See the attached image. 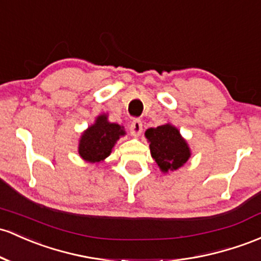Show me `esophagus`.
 I'll return each instance as SVG.
<instances>
[{
  "instance_id": "34e87169",
  "label": "esophagus",
  "mask_w": 261,
  "mask_h": 261,
  "mask_svg": "<svg viewBox=\"0 0 261 261\" xmlns=\"http://www.w3.org/2000/svg\"><path fill=\"white\" fill-rule=\"evenodd\" d=\"M130 130L133 135H140L142 133V121L140 119H134L131 121Z\"/></svg>"
}]
</instances>
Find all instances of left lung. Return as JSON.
<instances>
[{
    "instance_id": "1",
    "label": "left lung",
    "mask_w": 261,
    "mask_h": 261,
    "mask_svg": "<svg viewBox=\"0 0 261 261\" xmlns=\"http://www.w3.org/2000/svg\"><path fill=\"white\" fill-rule=\"evenodd\" d=\"M150 141L151 154L163 172L179 168L190 159V147L172 125H161L145 133Z\"/></svg>"
}]
</instances>
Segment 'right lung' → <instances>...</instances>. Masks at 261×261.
Returning <instances> with one entry per match:
<instances>
[{"instance_id":"add662e5","label":"right lung","mask_w":261,"mask_h":261,"mask_svg":"<svg viewBox=\"0 0 261 261\" xmlns=\"http://www.w3.org/2000/svg\"><path fill=\"white\" fill-rule=\"evenodd\" d=\"M125 131L117 124L108 121L107 115H100L95 124L83 134L79 144V154L85 161L95 163L110 154L111 148Z\"/></svg>"}]
</instances>
